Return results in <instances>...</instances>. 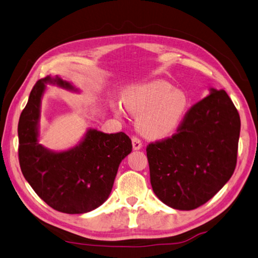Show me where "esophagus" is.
I'll return each mask as SVG.
<instances>
[{
  "label": "esophagus",
  "instance_id": "34e87169",
  "mask_svg": "<svg viewBox=\"0 0 258 258\" xmlns=\"http://www.w3.org/2000/svg\"><path fill=\"white\" fill-rule=\"evenodd\" d=\"M132 144L135 151L142 149V142H141V140L139 138H136V136H133L132 138Z\"/></svg>",
  "mask_w": 258,
  "mask_h": 258
}]
</instances>
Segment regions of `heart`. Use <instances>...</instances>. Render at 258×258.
Returning a JSON list of instances; mask_svg holds the SVG:
<instances>
[{
    "label": "heart",
    "mask_w": 258,
    "mask_h": 258,
    "mask_svg": "<svg viewBox=\"0 0 258 258\" xmlns=\"http://www.w3.org/2000/svg\"><path fill=\"white\" fill-rule=\"evenodd\" d=\"M122 102L124 107L138 117L140 132L153 140L174 134L189 108L188 95L163 80L135 86L123 95ZM112 109L115 115H124L119 104L113 103Z\"/></svg>",
    "instance_id": "obj_1"
}]
</instances>
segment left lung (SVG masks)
<instances>
[{
	"label": "left lung",
	"mask_w": 258,
	"mask_h": 258,
	"mask_svg": "<svg viewBox=\"0 0 258 258\" xmlns=\"http://www.w3.org/2000/svg\"><path fill=\"white\" fill-rule=\"evenodd\" d=\"M239 132V114L229 96L210 88L186 113L178 133L146 148L155 196L178 210L206 204L234 173Z\"/></svg>",
	"instance_id": "left-lung-1"
}]
</instances>
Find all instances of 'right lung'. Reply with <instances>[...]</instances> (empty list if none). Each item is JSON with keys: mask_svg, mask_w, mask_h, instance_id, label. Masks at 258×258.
I'll return each instance as SVG.
<instances>
[{"mask_svg": "<svg viewBox=\"0 0 258 258\" xmlns=\"http://www.w3.org/2000/svg\"><path fill=\"white\" fill-rule=\"evenodd\" d=\"M47 85L79 93L60 76H47L34 85L19 119V161L25 180L51 208L86 214L102 206L112 192L120 162L132 152L123 132L106 134L87 128L74 148L53 151L39 143L41 102Z\"/></svg>", "mask_w": 258, "mask_h": 258, "instance_id": "add662e5", "label": "right lung"}]
</instances>
